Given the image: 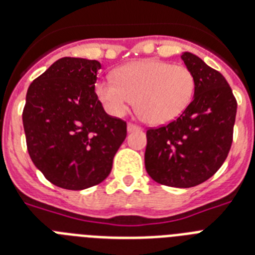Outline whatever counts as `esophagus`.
Instances as JSON below:
<instances>
[{"label":"esophagus","mask_w":255,"mask_h":255,"mask_svg":"<svg viewBox=\"0 0 255 255\" xmlns=\"http://www.w3.org/2000/svg\"><path fill=\"white\" fill-rule=\"evenodd\" d=\"M135 130H140V126L135 125V124L132 123L128 124V131H135Z\"/></svg>","instance_id":"1"}]
</instances>
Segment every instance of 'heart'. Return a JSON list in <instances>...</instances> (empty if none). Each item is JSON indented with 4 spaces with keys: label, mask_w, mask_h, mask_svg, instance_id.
<instances>
[{
    "label": "heart",
    "mask_w": 255,
    "mask_h": 255,
    "mask_svg": "<svg viewBox=\"0 0 255 255\" xmlns=\"http://www.w3.org/2000/svg\"><path fill=\"white\" fill-rule=\"evenodd\" d=\"M95 94L109 115L123 117L136 99V112L151 125H165L186 111L195 94L189 67L142 60L116 70L115 79H99Z\"/></svg>",
    "instance_id": "obj_1"
}]
</instances>
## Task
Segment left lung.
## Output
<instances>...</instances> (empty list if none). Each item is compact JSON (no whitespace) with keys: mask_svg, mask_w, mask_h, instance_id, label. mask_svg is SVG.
Here are the masks:
<instances>
[{"mask_svg":"<svg viewBox=\"0 0 255 255\" xmlns=\"http://www.w3.org/2000/svg\"><path fill=\"white\" fill-rule=\"evenodd\" d=\"M181 58L195 77L194 98L178 119L147 130L144 164L159 184L193 188L214 176L226 161L237 102L218 70L188 52Z\"/></svg>","mask_w":255,"mask_h":255,"instance_id":"1","label":"left lung"}]
</instances>
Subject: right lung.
I'll use <instances>...</instances> for the list:
<instances>
[{
    "label": "right lung",
    "instance_id": "right-lung-1",
    "mask_svg": "<svg viewBox=\"0 0 255 255\" xmlns=\"http://www.w3.org/2000/svg\"><path fill=\"white\" fill-rule=\"evenodd\" d=\"M100 62L64 57L29 85L23 128L32 163L67 190L100 184L126 138V123L105 113L95 94Z\"/></svg>",
    "mask_w": 255,
    "mask_h": 255
}]
</instances>
